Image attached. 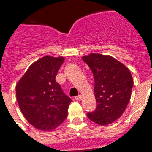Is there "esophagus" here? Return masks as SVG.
Segmentation results:
<instances>
[{
    "mask_svg": "<svg viewBox=\"0 0 152 152\" xmlns=\"http://www.w3.org/2000/svg\"><path fill=\"white\" fill-rule=\"evenodd\" d=\"M75 100H76V101H81L82 96L81 95H79V96H76V97H75Z\"/></svg>",
    "mask_w": 152,
    "mask_h": 152,
    "instance_id": "esophagus-1",
    "label": "esophagus"
}]
</instances>
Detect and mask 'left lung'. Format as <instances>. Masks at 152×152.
Segmentation results:
<instances>
[{
    "instance_id": "8db88e82",
    "label": "left lung",
    "mask_w": 152,
    "mask_h": 152,
    "mask_svg": "<svg viewBox=\"0 0 152 152\" xmlns=\"http://www.w3.org/2000/svg\"><path fill=\"white\" fill-rule=\"evenodd\" d=\"M82 59L93 72L97 103L88 118L99 125L110 124L122 116L130 102L134 85L130 70L110 56L90 54Z\"/></svg>"
}]
</instances>
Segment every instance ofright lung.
<instances>
[{
    "label": "right lung",
    "mask_w": 152,
    "mask_h": 152,
    "mask_svg": "<svg viewBox=\"0 0 152 152\" xmlns=\"http://www.w3.org/2000/svg\"><path fill=\"white\" fill-rule=\"evenodd\" d=\"M64 57L44 56L30 65L16 85L17 101L26 119L40 130H53L67 116L72 100L56 81Z\"/></svg>",
    "instance_id": "add662e5"
}]
</instances>
